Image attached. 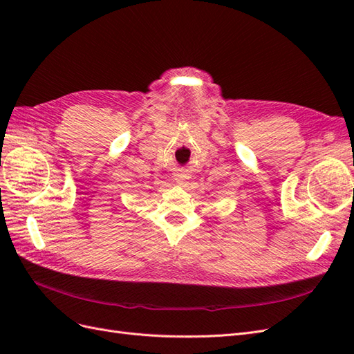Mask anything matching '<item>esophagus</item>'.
<instances>
[{
  "label": "esophagus",
  "instance_id": "34e87169",
  "mask_svg": "<svg viewBox=\"0 0 354 354\" xmlns=\"http://www.w3.org/2000/svg\"><path fill=\"white\" fill-rule=\"evenodd\" d=\"M187 176L185 173H177L176 174V181L180 185V186H185L187 183Z\"/></svg>",
  "mask_w": 354,
  "mask_h": 354
}]
</instances>
